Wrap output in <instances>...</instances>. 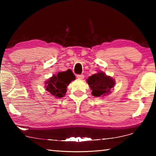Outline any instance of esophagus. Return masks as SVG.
Wrapping results in <instances>:
<instances>
[{
    "mask_svg": "<svg viewBox=\"0 0 156 156\" xmlns=\"http://www.w3.org/2000/svg\"><path fill=\"white\" fill-rule=\"evenodd\" d=\"M77 78H78V79H80V80H83V79L84 78V75H83V74L78 75V76H77Z\"/></svg>",
    "mask_w": 156,
    "mask_h": 156,
    "instance_id": "1",
    "label": "esophagus"
}]
</instances>
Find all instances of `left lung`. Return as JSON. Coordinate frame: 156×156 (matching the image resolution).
Instances as JSON below:
<instances>
[{
	"instance_id": "8db88e82",
	"label": "left lung",
	"mask_w": 156,
	"mask_h": 156,
	"mask_svg": "<svg viewBox=\"0 0 156 156\" xmlns=\"http://www.w3.org/2000/svg\"><path fill=\"white\" fill-rule=\"evenodd\" d=\"M91 94L95 97H103L111 94L112 89L114 87L115 81L111 76L106 75L103 72H98L89 76L87 79Z\"/></svg>"
}]
</instances>
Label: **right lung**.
<instances>
[{"label": "right lung", "mask_w": 156, "mask_h": 156, "mask_svg": "<svg viewBox=\"0 0 156 156\" xmlns=\"http://www.w3.org/2000/svg\"><path fill=\"white\" fill-rule=\"evenodd\" d=\"M75 79L76 76L69 69L66 72H58L56 75L54 74L44 82V88L51 96L60 98L65 96L67 91V86Z\"/></svg>", "instance_id": "1"}]
</instances>
